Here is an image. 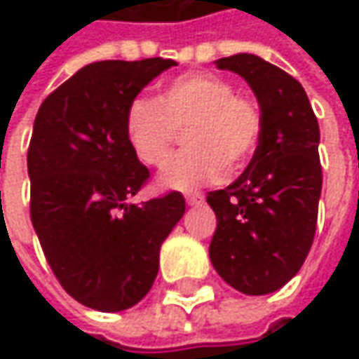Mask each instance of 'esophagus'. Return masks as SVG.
<instances>
[{"instance_id":"34e87169","label":"esophagus","mask_w":359,"mask_h":359,"mask_svg":"<svg viewBox=\"0 0 359 359\" xmlns=\"http://www.w3.org/2000/svg\"><path fill=\"white\" fill-rule=\"evenodd\" d=\"M187 205H200L203 203V196L201 194H186Z\"/></svg>"}]
</instances>
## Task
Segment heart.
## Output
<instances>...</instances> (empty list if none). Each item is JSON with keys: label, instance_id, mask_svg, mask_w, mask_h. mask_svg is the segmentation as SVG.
<instances>
[{"label": "heart", "instance_id": "b5f03b06", "mask_svg": "<svg viewBox=\"0 0 359 359\" xmlns=\"http://www.w3.org/2000/svg\"><path fill=\"white\" fill-rule=\"evenodd\" d=\"M182 151L159 173L163 189H198L217 184L226 168L243 170L255 156L264 119L252 97L238 95L215 74H186L172 79L158 102L135 97L126 111V140L144 165L161 168L184 131Z\"/></svg>", "mask_w": 359, "mask_h": 359}]
</instances>
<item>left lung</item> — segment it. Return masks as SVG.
I'll use <instances>...</instances> for the list:
<instances>
[{
  "instance_id": "8db88e82",
  "label": "left lung",
  "mask_w": 359,
  "mask_h": 359,
  "mask_svg": "<svg viewBox=\"0 0 359 359\" xmlns=\"http://www.w3.org/2000/svg\"><path fill=\"white\" fill-rule=\"evenodd\" d=\"M215 65L252 88L264 131L240 177L208 194L217 219L210 259L238 292L266 296L296 276L313 241L322 196L320 126L302 83L278 65L254 53Z\"/></svg>"
}]
</instances>
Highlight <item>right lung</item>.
<instances>
[{"mask_svg": "<svg viewBox=\"0 0 359 359\" xmlns=\"http://www.w3.org/2000/svg\"><path fill=\"white\" fill-rule=\"evenodd\" d=\"M173 60H105L46 97L27 151L32 224L63 290L100 311L135 306L151 290L159 248L186 214L180 191L128 203L149 172L126 140V111Z\"/></svg>", "mask_w": 359, "mask_h": 359, "instance_id": "obj_1", "label": "right lung"}]
</instances>
